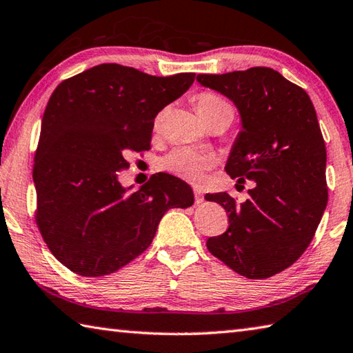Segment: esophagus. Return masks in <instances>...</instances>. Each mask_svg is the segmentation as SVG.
<instances>
[{"mask_svg":"<svg viewBox=\"0 0 353 353\" xmlns=\"http://www.w3.org/2000/svg\"><path fill=\"white\" fill-rule=\"evenodd\" d=\"M194 201H196V203H202L203 202V194H202V191H201V188H194Z\"/></svg>","mask_w":353,"mask_h":353,"instance_id":"obj_1","label":"esophagus"}]
</instances>
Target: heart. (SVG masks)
<instances>
[{
  "instance_id": "b5f03b06",
  "label": "heart",
  "mask_w": 353,
  "mask_h": 353,
  "mask_svg": "<svg viewBox=\"0 0 353 353\" xmlns=\"http://www.w3.org/2000/svg\"><path fill=\"white\" fill-rule=\"evenodd\" d=\"M196 106L199 114L202 115L203 120H208L210 117L219 114H227L233 119V108L228 101L223 100L222 97L211 92H201L196 97ZM165 111L159 112L156 117V126L163 120ZM214 163V160L208 154L199 152L193 148H176L172 150L170 154H166L160 165L162 168L172 172L182 179H187L190 182L201 181V177L205 171L211 168Z\"/></svg>"
}]
</instances>
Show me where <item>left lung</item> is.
I'll list each match as a JSON object with an SVG mask.
<instances>
[{
    "instance_id": "left-lung-1",
    "label": "left lung",
    "mask_w": 353,
    "mask_h": 353,
    "mask_svg": "<svg viewBox=\"0 0 353 353\" xmlns=\"http://www.w3.org/2000/svg\"><path fill=\"white\" fill-rule=\"evenodd\" d=\"M197 81L238 106L242 130L225 171L256 182L241 205L227 193L205 196L225 208L230 223L207 248L242 276L270 278L305 252L327 205V156L315 108L303 88L272 68L199 74Z\"/></svg>"
}]
</instances>
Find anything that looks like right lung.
Here are the masks:
<instances>
[{"label": "right lung", "instance_id": "right-lung-1", "mask_svg": "<svg viewBox=\"0 0 353 353\" xmlns=\"http://www.w3.org/2000/svg\"><path fill=\"white\" fill-rule=\"evenodd\" d=\"M194 79L105 63L55 88L34 159L35 222L70 272L99 278L120 270L150 247L166 211L194 203L190 185L166 172L131 193L117 179L128 154L151 148L159 111Z\"/></svg>", "mask_w": 353, "mask_h": 353}]
</instances>
